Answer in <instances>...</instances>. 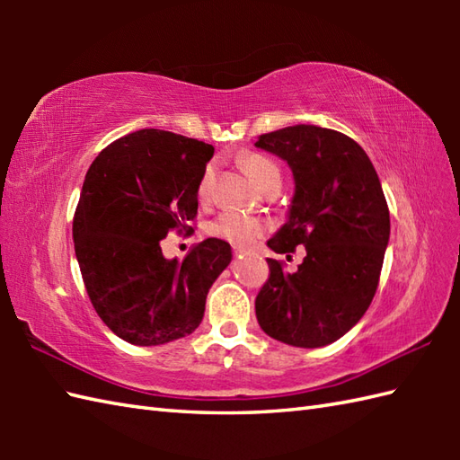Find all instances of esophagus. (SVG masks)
I'll use <instances>...</instances> for the list:
<instances>
[{
	"label": "esophagus",
	"instance_id": "obj_1",
	"mask_svg": "<svg viewBox=\"0 0 460 460\" xmlns=\"http://www.w3.org/2000/svg\"><path fill=\"white\" fill-rule=\"evenodd\" d=\"M241 252H243L241 249H235V255H241Z\"/></svg>",
	"mask_w": 460,
	"mask_h": 460
}]
</instances>
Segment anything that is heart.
Masks as SVG:
<instances>
[{
	"label": "heart",
	"mask_w": 460,
	"mask_h": 460,
	"mask_svg": "<svg viewBox=\"0 0 460 460\" xmlns=\"http://www.w3.org/2000/svg\"><path fill=\"white\" fill-rule=\"evenodd\" d=\"M241 165L243 170L247 172L249 178L257 185H261V188H265L270 180L280 178L279 165L262 154H245L241 160ZM211 181H213V165H208V168L203 170L198 183L199 198H205V195L209 193ZM208 231L209 235L227 241L233 247L249 249L255 245L259 239L265 237V233L269 231V225L261 217H255V215L225 211L208 225Z\"/></svg>",
	"instance_id": "heart-1"
}]
</instances>
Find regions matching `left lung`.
Masks as SVG:
<instances>
[{"mask_svg": "<svg viewBox=\"0 0 460 460\" xmlns=\"http://www.w3.org/2000/svg\"><path fill=\"white\" fill-rule=\"evenodd\" d=\"M257 148L295 175L288 221L267 245L306 257L296 272L267 259L255 312L265 334L296 348L328 346L366 314L389 241V209L374 164L349 136L312 124L259 136Z\"/></svg>", "mask_w": 460, "mask_h": 460, "instance_id": "left-lung-1", "label": "left lung"}]
</instances>
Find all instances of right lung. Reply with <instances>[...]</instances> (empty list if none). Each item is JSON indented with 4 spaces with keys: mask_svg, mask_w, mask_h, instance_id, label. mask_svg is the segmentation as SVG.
Returning a JSON list of instances; mask_svg holds the SVG:
<instances>
[{
    "mask_svg": "<svg viewBox=\"0 0 460 460\" xmlns=\"http://www.w3.org/2000/svg\"><path fill=\"white\" fill-rule=\"evenodd\" d=\"M211 155V144L146 128L106 146L86 172L73 219L76 261L96 314L134 346L191 334L231 262V245L215 237L181 262L160 247L172 229H191Z\"/></svg>",
    "mask_w": 460,
    "mask_h": 460,
    "instance_id": "right-lung-1",
    "label": "right lung"
}]
</instances>
